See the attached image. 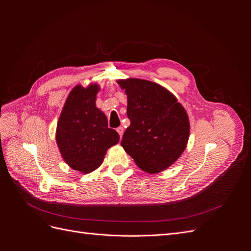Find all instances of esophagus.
<instances>
[{"label": "esophagus", "mask_w": 251, "mask_h": 251, "mask_svg": "<svg viewBox=\"0 0 251 251\" xmlns=\"http://www.w3.org/2000/svg\"><path fill=\"white\" fill-rule=\"evenodd\" d=\"M117 132L119 133V135H120V137H122V135L124 133V128L123 127H118L117 128Z\"/></svg>", "instance_id": "34e87169"}]
</instances>
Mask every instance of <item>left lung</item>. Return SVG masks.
<instances>
[{"label":"left lung","instance_id":"left-lung-1","mask_svg":"<svg viewBox=\"0 0 251 251\" xmlns=\"http://www.w3.org/2000/svg\"><path fill=\"white\" fill-rule=\"evenodd\" d=\"M117 83L125 89L131 122L121 146L140 170L160 173L172 166L187 147V112L172 92L155 82L127 78Z\"/></svg>","mask_w":251,"mask_h":251}]
</instances>
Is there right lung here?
I'll return each mask as SVG.
<instances>
[{
  "instance_id": "right-lung-1",
  "label": "right lung",
  "mask_w": 251,
  "mask_h": 251,
  "mask_svg": "<svg viewBox=\"0 0 251 251\" xmlns=\"http://www.w3.org/2000/svg\"><path fill=\"white\" fill-rule=\"evenodd\" d=\"M100 87L90 83L76 85L66 100L59 117L56 141L63 160L82 174L97 170L107 151L120 140L118 132L108 127V119L96 105Z\"/></svg>"
}]
</instances>
